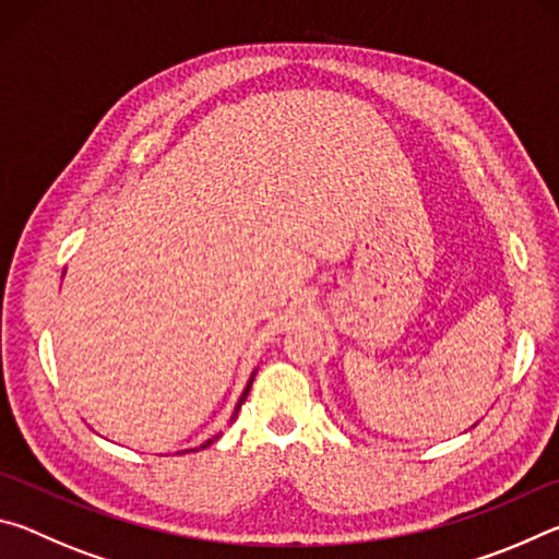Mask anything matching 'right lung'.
<instances>
[{
  "label": "right lung",
  "instance_id": "obj_1",
  "mask_svg": "<svg viewBox=\"0 0 559 559\" xmlns=\"http://www.w3.org/2000/svg\"><path fill=\"white\" fill-rule=\"evenodd\" d=\"M251 382H253V380H251ZM251 382H249V386H246V390H243V394H241V400H239V406H236V412H234V416H231V419H236V414H239V409H241V404H243V400H246V394H249V390H251ZM212 441H214V439H210V441H206V443H204V447H210V443H212ZM204 447H202V449H204Z\"/></svg>",
  "mask_w": 559,
  "mask_h": 559
}]
</instances>
